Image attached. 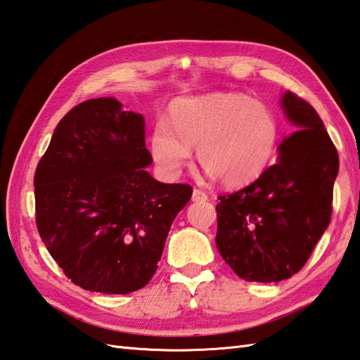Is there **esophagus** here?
<instances>
[{
	"instance_id": "esophagus-1",
	"label": "esophagus",
	"mask_w": 360,
	"mask_h": 360,
	"mask_svg": "<svg viewBox=\"0 0 360 360\" xmlns=\"http://www.w3.org/2000/svg\"><path fill=\"white\" fill-rule=\"evenodd\" d=\"M207 200H209V196L205 195L202 190H198V188L193 190V195H192V201L193 202H204V201H207Z\"/></svg>"
}]
</instances>
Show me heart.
Here are the masks:
<instances>
[{"label": "heart", "mask_w": 360, "mask_h": 360, "mask_svg": "<svg viewBox=\"0 0 360 360\" xmlns=\"http://www.w3.org/2000/svg\"><path fill=\"white\" fill-rule=\"evenodd\" d=\"M280 120L267 103L240 93H213L176 101L170 124L159 120L150 151L159 170L176 178L192 162L193 148L210 178L227 187L257 181L277 155Z\"/></svg>", "instance_id": "1"}]
</instances>
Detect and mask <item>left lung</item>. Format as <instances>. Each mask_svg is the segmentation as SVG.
<instances>
[{
  "label": "left lung",
  "mask_w": 360,
  "mask_h": 360,
  "mask_svg": "<svg viewBox=\"0 0 360 360\" xmlns=\"http://www.w3.org/2000/svg\"><path fill=\"white\" fill-rule=\"evenodd\" d=\"M280 105L295 133L280 143L277 162L217 205V248L246 281L292 277L331 219L338 150L308 102L286 91Z\"/></svg>",
  "instance_id": "obj_1"
}]
</instances>
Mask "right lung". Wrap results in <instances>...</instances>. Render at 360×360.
Here are the masks:
<instances>
[{
    "mask_svg": "<svg viewBox=\"0 0 360 360\" xmlns=\"http://www.w3.org/2000/svg\"><path fill=\"white\" fill-rule=\"evenodd\" d=\"M142 114L114 97L75 106L58 122L38 162L37 227L68 278L86 290L129 294L158 269L187 184H164L145 170Z\"/></svg>",
    "mask_w": 360,
    "mask_h": 360,
    "instance_id": "add662e5",
    "label": "right lung"
}]
</instances>
